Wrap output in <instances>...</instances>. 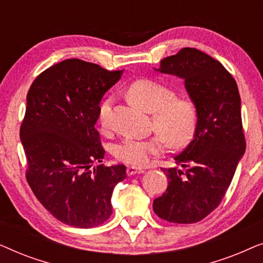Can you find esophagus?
<instances>
[{"label":"esophagus","mask_w":263,"mask_h":263,"mask_svg":"<svg viewBox=\"0 0 263 263\" xmlns=\"http://www.w3.org/2000/svg\"><path fill=\"white\" fill-rule=\"evenodd\" d=\"M145 170L140 167H135V166H128L127 167V175L128 176H133V175H138V174H143Z\"/></svg>","instance_id":"34e87169"}]
</instances>
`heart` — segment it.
<instances>
[{
	"mask_svg": "<svg viewBox=\"0 0 263 263\" xmlns=\"http://www.w3.org/2000/svg\"><path fill=\"white\" fill-rule=\"evenodd\" d=\"M129 99L146 112L152 114V129L157 135L140 139L128 136L117 143L114 154L124 164L143 166L154 156H160L166 142L174 148L184 146L196 127V109L189 99L176 98V93L160 82L141 79L129 86ZM114 98L104 99L98 109V122L103 128L110 124Z\"/></svg>",
	"mask_w": 263,
	"mask_h": 263,
	"instance_id": "1",
	"label": "heart"
}]
</instances>
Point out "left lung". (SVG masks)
I'll list each match as a JSON object with an SVG mask.
<instances>
[{
  "label": "left lung",
  "instance_id": "1",
  "mask_svg": "<svg viewBox=\"0 0 263 263\" xmlns=\"http://www.w3.org/2000/svg\"><path fill=\"white\" fill-rule=\"evenodd\" d=\"M156 70L184 80L197 122L192 141L174 157L176 166L161 168L167 188L153 211L166 221L193 224L219 206L246 152L238 87L219 61L194 48L161 60Z\"/></svg>",
  "mask_w": 263,
  "mask_h": 263
}]
</instances>
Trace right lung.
<instances>
[{
	"label": "right lung",
	"instance_id": "1",
	"mask_svg": "<svg viewBox=\"0 0 263 263\" xmlns=\"http://www.w3.org/2000/svg\"><path fill=\"white\" fill-rule=\"evenodd\" d=\"M122 73L70 59L39 74L28 89L20 127L26 179L39 202L67 225L106 221L114 188L127 177L124 165L91 168L105 154L95 127L100 100Z\"/></svg>",
	"mask_w": 263,
	"mask_h": 263
}]
</instances>
